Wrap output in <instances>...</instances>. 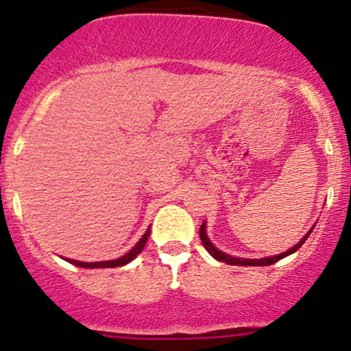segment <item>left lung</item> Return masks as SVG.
<instances>
[{"label":"left lung","instance_id":"obj_1","mask_svg":"<svg viewBox=\"0 0 351 351\" xmlns=\"http://www.w3.org/2000/svg\"><path fill=\"white\" fill-rule=\"evenodd\" d=\"M311 231H313V229H311ZM311 231L307 232V234L304 236V238L300 239L295 246H292L289 251H285V253L275 254V256H268V258H258V260H251V258H236V256H231V254H228V253H222V251L217 250V247L210 243V239H208L207 232H205V222L200 226V239H202V244L205 246V250H207L208 253L215 258V260L224 261V263H228V265H236V267H268V265L277 263V261L282 260V258L295 253V251L299 250L304 243H306V239L309 238Z\"/></svg>","mask_w":351,"mask_h":351}]
</instances>
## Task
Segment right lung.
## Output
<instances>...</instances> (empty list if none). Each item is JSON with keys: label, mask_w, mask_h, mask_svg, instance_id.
<instances>
[{"label": "right lung", "mask_w": 351, "mask_h": 351, "mask_svg": "<svg viewBox=\"0 0 351 351\" xmlns=\"http://www.w3.org/2000/svg\"><path fill=\"white\" fill-rule=\"evenodd\" d=\"M149 231H151V229H147L146 234H144L143 238L139 239V243H137L136 246H134L132 250L129 251V253H125V254H123V256L117 258V260L95 261V263H84V261H77V260H67V261H69V263H73V265H76V267H83V268H115V267H123V265L130 263V261H132L134 258H136L137 254H139L141 251L144 250L147 238H149Z\"/></svg>", "instance_id": "obj_1"}]
</instances>
